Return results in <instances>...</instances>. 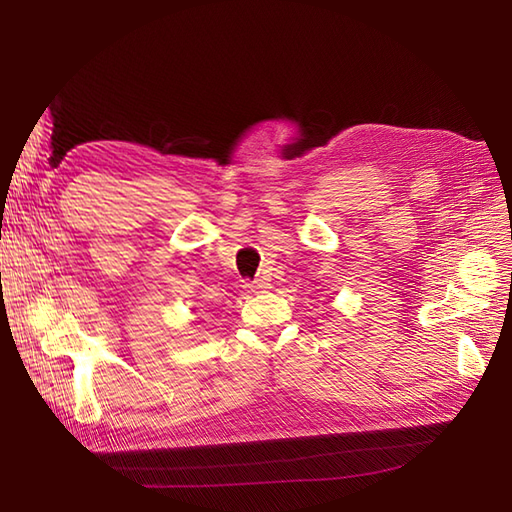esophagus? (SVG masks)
Returning a JSON list of instances; mask_svg holds the SVG:
<instances>
[{"label": "esophagus", "mask_w": 512, "mask_h": 512, "mask_svg": "<svg viewBox=\"0 0 512 512\" xmlns=\"http://www.w3.org/2000/svg\"><path fill=\"white\" fill-rule=\"evenodd\" d=\"M245 288L250 292H265L269 288V284L265 280H254V282H247Z\"/></svg>", "instance_id": "obj_1"}]
</instances>
